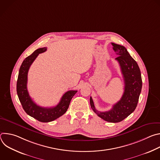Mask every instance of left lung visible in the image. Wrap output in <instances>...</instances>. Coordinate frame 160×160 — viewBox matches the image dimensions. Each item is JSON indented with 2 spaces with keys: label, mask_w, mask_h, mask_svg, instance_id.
I'll list each match as a JSON object with an SVG mask.
<instances>
[{
  "label": "left lung",
  "mask_w": 160,
  "mask_h": 160,
  "mask_svg": "<svg viewBox=\"0 0 160 160\" xmlns=\"http://www.w3.org/2000/svg\"><path fill=\"white\" fill-rule=\"evenodd\" d=\"M117 58L122 73L123 75L125 88L121 99L112 106L111 109L101 112L98 111L94 104L92 98H90V106L98 116L104 120L118 123L133 112L138 105L142 89V78L139 67L137 62L131 57L127 49L122 45L111 43Z\"/></svg>",
  "instance_id": "1"
}]
</instances>
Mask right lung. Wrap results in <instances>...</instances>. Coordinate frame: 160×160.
<instances>
[{
    "mask_svg": "<svg viewBox=\"0 0 160 160\" xmlns=\"http://www.w3.org/2000/svg\"><path fill=\"white\" fill-rule=\"evenodd\" d=\"M47 48H39L22 61L19 68L16 90L19 101L25 111L30 117L41 122H52L66 112L72 98L77 90H69L62 96L58 104L52 108H43L36 104L30 98L27 90L28 72L38 55L46 51Z\"/></svg>",
    "mask_w": 160,
    "mask_h": 160,
    "instance_id": "add662e5",
    "label": "right lung"
}]
</instances>
